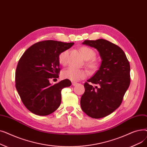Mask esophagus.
Returning a JSON list of instances; mask_svg holds the SVG:
<instances>
[{
    "label": "esophagus",
    "instance_id": "1",
    "mask_svg": "<svg viewBox=\"0 0 147 147\" xmlns=\"http://www.w3.org/2000/svg\"><path fill=\"white\" fill-rule=\"evenodd\" d=\"M77 84H78V83H77V82H72V85L73 86H76Z\"/></svg>",
    "mask_w": 147,
    "mask_h": 147
}]
</instances>
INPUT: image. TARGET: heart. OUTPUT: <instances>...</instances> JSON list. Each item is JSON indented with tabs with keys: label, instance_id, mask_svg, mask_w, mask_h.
<instances>
[{
	"label": "heart",
	"instance_id": "obj_1",
	"mask_svg": "<svg viewBox=\"0 0 147 147\" xmlns=\"http://www.w3.org/2000/svg\"><path fill=\"white\" fill-rule=\"evenodd\" d=\"M81 53L84 59L90 60L93 58L95 56V52L90 48L83 46L80 49ZM69 55V50L67 49L62 52L58 57V60L59 63L62 65H66L68 63ZM89 65L91 67L95 66V64L93 62L89 63ZM88 74L87 71L84 69H80L76 68L73 67H69L62 71V77L63 78L68 79L72 82H78L85 79Z\"/></svg>",
	"mask_w": 147,
	"mask_h": 147
}]
</instances>
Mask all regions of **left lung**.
I'll list each match as a JSON object with an SVG mask.
<instances>
[{"instance_id":"8db88e82","label":"left lung","mask_w":147,"mask_h":147,"mask_svg":"<svg viewBox=\"0 0 147 147\" xmlns=\"http://www.w3.org/2000/svg\"><path fill=\"white\" fill-rule=\"evenodd\" d=\"M82 44L96 49L102 62L94 76L84 84L85 91L81 97V108L92 118H102L121 105L130 85V64L119 46L107 40H86Z\"/></svg>"}]
</instances>
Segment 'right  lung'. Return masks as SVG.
<instances>
[{"instance_id":"add662e5","label":"right lung","mask_w":147,"mask_h":147,"mask_svg":"<svg viewBox=\"0 0 147 147\" xmlns=\"http://www.w3.org/2000/svg\"><path fill=\"white\" fill-rule=\"evenodd\" d=\"M73 45V42L45 40L31 46L23 53L15 72V87L30 112L47 115L58 109L61 90L70 86L71 82L65 79L51 85L49 79L58 78L59 55Z\"/></svg>"}]
</instances>
